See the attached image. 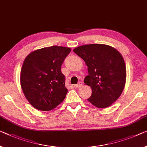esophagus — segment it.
I'll return each mask as SVG.
<instances>
[{
    "mask_svg": "<svg viewBox=\"0 0 147 147\" xmlns=\"http://www.w3.org/2000/svg\"><path fill=\"white\" fill-rule=\"evenodd\" d=\"M83 85V83L81 82V81H80V82H79L78 84H76V85H74V87H76V88H79V87H81Z\"/></svg>",
    "mask_w": 147,
    "mask_h": 147,
    "instance_id": "34e87169",
    "label": "esophagus"
}]
</instances>
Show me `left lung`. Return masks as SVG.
Masks as SVG:
<instances>
[{
  "label": "left lung",
  "instance_id": "left-lung-1",
  "mask_svg": "<svg viewBox=\"0 0 147 147\" xmlns=\"http://www.w3.org/2000/svg\"><path fill=\"white\" fill-rule=\"evenodd\" d=\"M74 52L88 67L84 83L91 87L92 94L87 100L97 108L110 107L125 87L126 67L122 56L116 49L102 44L82 45Z\"/></svg>",
  "mask_w": 147,
  "mask_h": 147
}]
</instances>
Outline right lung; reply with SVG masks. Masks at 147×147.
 Segmentation results:
<instances>
[{
  "instance_id": "right-lung-1",
  "label": "right lung",
  "mask_w": 147,
  "mask_h": 147,
  "mask_svg": "<svg viewBox=\"0 0 147 147\" xmlns=\"http://www.w3.org/2000/svg\"><path fill=\"white\" fill-rule=\"evenodd\" d=\"M71 52L52 46L31 53L24 60L20 83L27 100L36 109L49 111L64 100L67 92L61 66Z\"/></svg>"
}]
</instances>
